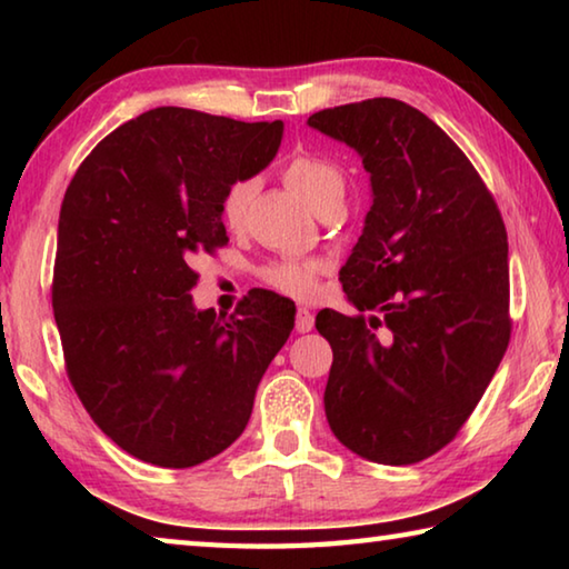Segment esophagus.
Masks as SVG:
<instances>
[{
	"instance_id": "34e87169",
	"label": "esophagus",
	"mask_w": 569,
	"mask_h": 569,
	"mask_svg": "<svg viewBox=\"0 0 569 569\" xmlns=\"http://www.w3.org/2000/svg\"><path fill=\"white\" fill-rule=\"evenodd\" d=\"M313 329V313L308 308H298L296 311V331L298 333H308Z\"/></svg>"
}]
</instances>
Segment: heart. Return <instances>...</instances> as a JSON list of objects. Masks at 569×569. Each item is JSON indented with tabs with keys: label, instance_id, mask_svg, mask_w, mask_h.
<instances>
[{
	"label": "heart",
	"instance_id": "1",
	"mask_svg": "<svg viewBox=\"0 0 569 569\" xmlns=\"http://www.w3.org/2000/svg\"><path fill=\"white\" fill-rule=\"evenodd\" d=\"M283 178L288 182V188L296 190L316 216L326 213V210L333 206H343L346 178L329 160L313 156H296L283 168ZM250 198H253V182L250 180H238L226 190L223 203H220V213H223V220L230 228L243 223ZM319 273L321 263L316 261H283L268 268L266 283L273 286L276 291L293 298H308L316 293Z\"/></svg>",
	"mask_w": 569,
	"mask_h": 569
}]
</instances>
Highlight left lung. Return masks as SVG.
Returning a JSON list of instances; mask_svg holds the SVG:
<instances>
[{"label": "left lung", "mask_w": 569, "mask_h": 569, "mask_svg": "<svg viewBox=\"0 0 569 569\" xmlns=\"http://www.w3.org/2000/svg\"><path fill=\"white\" fill-rule=\"evenodd\" d=\"M308 128L346 142L371 208L341 268L349 303L316 329L333 363V437L377 465H417L455 439L509 343L507 230L449 134L411 104L373 98L321 110Z\"/></svg>", "instance_id": "obj_1"}]
</instances>
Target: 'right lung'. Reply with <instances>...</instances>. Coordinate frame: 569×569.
I'll use <instances>...</instances> for the list:
<instances>
[{
    "mask_svg": "<svg viewBox=\"0 0 569 569\" xmlns=\"http://www.w3.org/2000/svg\"><path fill=\"white\" fill-rule=\"evenodd\" d=\"M283 122L156 108L94 148L64 192L52 286L67 373L92 421L148 465H203L243 435L296 306L256 291L200 311V250L226 243L220 203L271 166Z\"/></svg>",
    "mask_w": 569,
    "mask_h": 569,
    "instance_id": "right-lung-1",
    "label": "right lung"
}]
</instances>
